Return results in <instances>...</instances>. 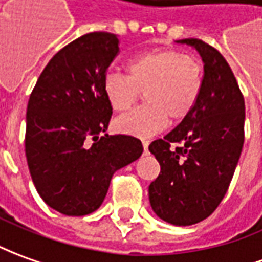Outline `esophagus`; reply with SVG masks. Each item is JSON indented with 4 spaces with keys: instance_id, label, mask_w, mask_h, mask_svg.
<instances>
[{
    "instance_id": "34e87169",
    "label": "esophagus",
    "mask_w": 262,
    "mask_h": 262,
    "mask_svg": "<svg viewBox=\"0 0 262 262\" xmlns=\"http://www.w3.org/2000/svg\"><path fill=\"white\" fill-rule=\"evenodd\" d=\"M148 145H149V142L147 141V140H142V147H144V152H147V151H148Z\"/></svg>"
}]
</instances>
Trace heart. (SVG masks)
Masks as SVG:
<instances>
[{"mask_svg":"<svg viewBox=\"0 0 262 262\" xmlns=\"http://www.w3.org/2000/svg\"><path fill=\"white\" fill-rule=\"evenodd\" d=\"M128 75L108 73L102 90L110 107L127 111L144 93L145 105L115 120L122 134L149 137L162 131L168 121L187 118L203 91V68L195 59L169 48H151L128 61Z\"/></svg>","mask_w":262,"mask_h":262,"instance_id":"1","label":"heart"}]
</instances>
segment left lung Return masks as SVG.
Instances as JSON below:
<instances>
[{"mask_svg": "<svg viewBox=\"0 0 262 262\" xmlns=\"http://www.w3.org/2000/svg\"><path fill=\"white\" fill-rule=\"evenodd\" d=\"M176 42L200 54L203 91L187 118L149 144L161 171L149 184L148 196L162 221L187 227L210 217L230 187L244 144L245 105L228 62L215 48L196 38ZM176 142L183 145L169 149Z\"/></svg>", "mask_w": 262, "mask_h": 262, "instance_id": "8db88e82", "label": "left lung"}]
</instances>
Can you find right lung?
<instances>
[{"label":"right lung","instance_id":"add662e5","mask_svg":"<svg viewBox=\"0 0 262 262\" xmlns=\"http://www.w3.org/2000/svg\"><path fill=\"white\" fill-rule=\"evenodd\" d=\"M118 51L115 34L77 38L50 59L30 95V174L45 204L64 215L98 210L114 172L142 154L138 138L105 134L113 108L102 82Z\"/></svg>","mask_w":262,"mask_h":262}]
</instances>
